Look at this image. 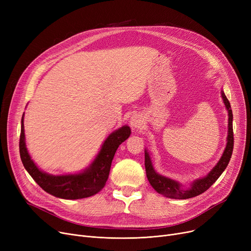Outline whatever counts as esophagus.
<instances>
[{
    "label": "esophagus",
    "mask_w": 251,
    "mask_h": 251,
    "mask_svg": "<svg viewBox=\"0 0 251 251\" xmlns=\"http://www.w3.org/2000/svg\"><path fill=\"white\" fill-rule=\"evenodd\" d=\"M142 123H143V120H142L141 116H139L137 114L133 115L130 119V125H131V127H132V129H134V130L140 128Z\"/></svg>",
    "instance_id": "esophagus-1"
}]
</instances>
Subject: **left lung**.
Here are the masks:
<instances>
[{
	"mask_svg": "<svg viewBox=\"0 0 251 251\" xmlns=\"http://www.w3.org/2000/svg\"><path fill=\"white\" fill-rule=\"evenodd\" d=\"M221 95L223 99V102L228 111V136L226 148L224 150V152L221 156L220 161L217 165L210 170V172L200 179H196L190 184V187L185 189L183 188V185L176 180L165 177L159 173L155 172V170L152 166V162L151 159L150 152L148 150H144V165H146V172L147 177L151 183L152 188L160 194H163L169 199L175 200H187L191 197L197 196L204 191H206L213 184L218 180V178L222 175V173L227 168L232 151L234 147V137H233V114L231 110V104L226 98L224 90H221Z\"/></svg>",
	"mask_w": 251,
	"mask_h": 251,
	"instance_id": "left-lung-1",
	"label": "left lung"
}]
</instances>
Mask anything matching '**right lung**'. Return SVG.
I'll list each match as a JSON object with an SVG mask.
<instances>
[{
    "mask_svg": "<svg viewBox=\"0 0 251 251\" xmlns=\"http://www.w3.org/2000/svg\"><path fill=\"white\" fill-rule=\"evenodd\" d=\"M24 114L21 119L19 151L22 164L32 179L46 192L63 200H80L97 194L105 185L110 174L112 161L119 146L131 134V129L125 125L105 138L96 159L83 171L75 174L51 175L39 169L31 160L26 149L24 134Z\"/></svg>",
    "mask_w": 251,
    "mask_h": 251,
    "instance_id": "1",
    "label": "right lung"
}]
</instances>
